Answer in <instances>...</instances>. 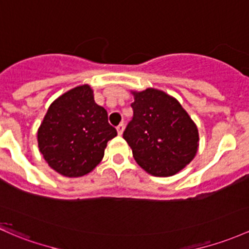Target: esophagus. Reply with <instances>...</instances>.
<instances>
[{
	"label": "esophagus",
	"mask_w": 249,
	"mask_h": 249,
	"mask_svg": "<svg viewBox=\"0 0 249 249\" xmlns=\"http://www.w3.org/2000/svg\"><path fill=\"white\" fill-rule=\"evenodd\" d=\"M117 131H118V133H119V135H122L123 131H124V123H120V124L118 125Z\"/></svg>",
	"instance_id": "34e87169"
}]
</instances>
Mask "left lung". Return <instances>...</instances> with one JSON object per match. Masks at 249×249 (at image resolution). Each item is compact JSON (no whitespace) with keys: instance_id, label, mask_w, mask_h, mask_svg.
Returning <instances> with one entry per match:
<instances>
[{"instance_id":"8db88e82","label":"left lung","mask_w":249,"mask_h":249,"mask_svg":"<svg viewBox=\"0 0 249 249\" xmlns=\"http://www.w3.org/2000/svg\"><path fill=\"white\" fill-rule=\"evenodd\" d=\"M133 117L123 138L136 162L149 174L171 177L187 166L198 150V129L177 99L148 88L133 91Z\"/></svg>"}]
</instances>
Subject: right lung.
<instances>
[{
	"mask_svg": "<svg viewBox=\"0 0 249 249\" xmlns=\"http://www.w3.org/2000/svg\"><path fill=\"white\" fill-rule=\"evenodd\" d=\"M116 136L107 111L83 85L51 104L38 130V146L52 169L64 177H82L103 160L107 142Z\"/></svg>",
	"mask_w": 249,
	"mask_h": 249,
	"instance_id": "1",
	"label": "right lung"
}]
</instances>
